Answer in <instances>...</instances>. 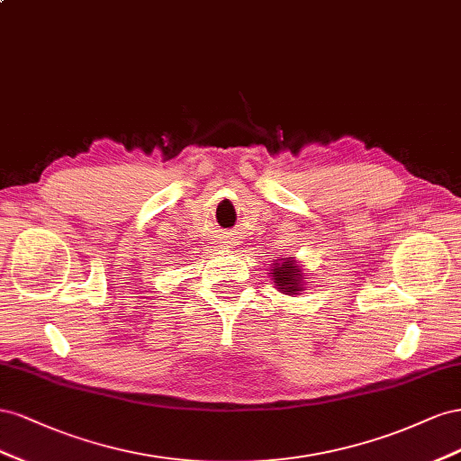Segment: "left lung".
Returning a JSON list of instances; mask_svg holds the SVG:
<instances>
[{"mask_svg":"<svg viewBox=\"0 0 461 461\" xmlns=\"http://www.w3.org/2000/svg\"><path fill=\"white\" fill-rule=\"evenodd\" d=\"M274 276V282L278 285L280 292L287 294V295H297L301 289V270L294 265V260H284V262H276L274 270L270 272Z\"/></svg>","mask_w":461,"mask_h":461,"instance_id":"obj_1","label":"left lung"}]
</instances>
